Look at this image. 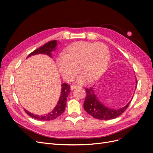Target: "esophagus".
<instances>
[{"label":"esophagus","instance_id":"esophagus-1","mask_svg":"<svg viewBox=\"0 0 153 153\" xmlns=\"http://www.w3.org/2000/svg\"><path fill=\"white\" fill-rule=\"evenodd\" d=\"M76 87H78L77 85H71V90H74L75 89H76Z\"/></svg>","mask_w":153,"mask_h":153}]
</instances>
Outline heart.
I'll use <instances>...</instances> for the list:
<instances>
[{"label": "heart", "mask_w": 153, "mask_h": 153, "mask_svg": "<svg viewBox=\"0 0 153 153\" xmlns=\"http://www.w3.org/2000/svg\"><path fill=\"white\" fill-rule=\"evenodd\" d=\"M108 61V50L103 43L78 41L69 45L64 54L59 55L57 64L60 73L66 81L73 79L78 67L81 74L77 82L83 84L89 80H96L102 75Z\"/></svg>", "instance_id": "1"}]
</instances>
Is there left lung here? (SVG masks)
Returning <instances> with one entry per match:
<instances>
[{"label": "left lung", "instance_id": "left-lung-1", "mask_svg": "<svg viewBox=\"0 0 153 153\" xmlns=\"http://www.w3.org/2000/svg\"><path fill=\"white\" fill-rule=\"evenodd\" d=\"M137 85V81L136 78L135 89ZM85 91L87 92V95L84 104V110L87 114L91 115L94 118L101 120H110L119 116L126 110L133 98H132L127 105L123 107L114 109L105 106L102 103L100 102L98 97L96 95L94 87H91L89 89L87 88L85 89Z\"/></svg>", "mask_w": 153, "mask_h": 153}]
</instances>
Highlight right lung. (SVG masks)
Segmentation results:
<instances>
[{
	"instance_id": "add662e5",
	"label": "right lung",
	"mask_w": 153,
	"mask_h": 153,
	"mask_svg": "<svg viewBox=\"0 0 153 153\" xmlns=\"http://www.w3.org/2000/svg\"><path fill=\"white\" fill-rule=\"evenodd\" d=\"M57 45V43L56 40L49 41L48 43L45 44L42 47H41L40 48L33 51V52L28 55V57L27 58L31 57L32 55H35L38 54L47 55L50 57H52V52L55 51V49H56ZM61 86L62 88L61 96L59 97L57 105L55 106V108L52 110V111H51L48 114H45L43 115H36L24 109L25 112L31 117L36 119L37 120H39V121H51V120H53L57 118L64 112V110H65L67 98L71 91L70 87H69V85L66 84V83H64V84L61 85Z\"/></svg>"
}]
</instances>
